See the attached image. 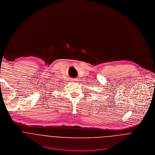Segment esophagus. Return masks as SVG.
<instances>
[{
    "label": "esophagus",
    "instance_id": "esophagus-1",
    "mask_svg": "<svg viewBox=\"0 0 155 155\" xmlns=\"http://www.w3.org/2000/svg\"><path fill=\"white\" fill-rule=\"evenodd\" d=\"M72 81L74 82H78V81H79V79L78 78H74V79H73Z\"/></svg>",
    "mask_w": 155,
    "mask_h": 155
}]
</instances>
